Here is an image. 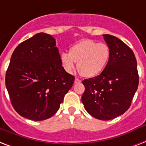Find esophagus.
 <instances>
[{
	"instance_id": "34e87169",
	"label": "esophagus",
	"mask_w": 146,
	"mask_h": 146,
	"mask_svg": "<svg viewBox=\"0 0 146 146\" xmlns=\"http://www.w3.org/2000/svg\"><path fill=\"white\" fill-rule=\"evenodd\" d=\"M81 81L80 80V79L78 78H75V80H74V83L75 84H78V83H81Z\"/></svg>"
}]
</instances>
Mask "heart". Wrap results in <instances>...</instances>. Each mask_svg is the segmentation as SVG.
<instances>
[{
    "label": "heart",
    "mask_w": 146,
    "mask_h": 146,
    "mask_svg": "<svg viewBox=\"0 0 146 146\" xmlns=\"http://www.w3.org/2000/svg\"><path fill=\"white\" fill-rule=\"evenodd\" d=\"M110 48L107 44L92 39H84L74 44L68 54L61 55V63L68 73L74 68L77 62L78 71L85 78H94L104 70L110 58Z\"/></svg>",
    "instance_id": "1"
}]
</instances>
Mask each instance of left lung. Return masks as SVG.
<instances>
[{"mask_svg": "<svg viewBox=\"0 0 146 146\" xmlns=\"http://www.w3.org/2000/svg\"><path fill=\"white\" fill-rule=\"evenodd\" d=\"M103 36L110 48L109 62L100 75L82 81L85 91L81 101L90 115L110 120L129 108L139 85V74L133 50L116 36Z\"/></svg>", "mask_w": 146, "mask_h": 146, "instance_id": "1", "label": "left lung"}]
</instances>
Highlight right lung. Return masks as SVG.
<instances>
[{
    "label": "right lung",
    "instance_id": "right-lung-1",
    "mask_svg": "<svg viewBox=\"0 0 146 146\" xmlns=\"http://www.w3.org/2000/svg\"><path fill=\"white\" fill-rule=\"evenodd\" d=\"M74 81L62 65L55 39L44 33L17 46L5 77L14 110L34 121L48 119L58 111Z\"/></svg>",
    "mask_w": 146,
    "mask_h": 146
}]
</instances>
